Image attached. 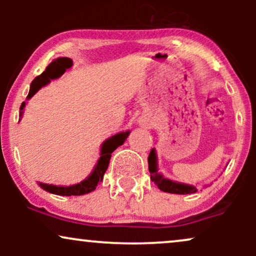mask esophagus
<instances>
[{
	"label": "esophagus",
	"instance_id": "1",
	"mask_svg": "<svg viewBox=\"0 0 256 256\" xmlns=\"http://www.w3.org/2000/svg\"><path fill=\"white\" fill-rule=\"evenodd\" d=\"M138 124H140V126H150V122H149L148 118H146V116H140V119H138Z\"/></svg>",
	"mask_w": 256,
	"mask_h": 256
}]
</instances>
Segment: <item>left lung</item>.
Masks as SVG:
<instances>
[{
	"label": "left lung",
	"mask_w": 256,
	"mask_h": 256,
	"mask_svg": "<svg viewBox=\"0 0 256 256\" xmlns=\"http://www.w3.org/2000/svg\"><path fill=\"white\" fill-rule=\"evenodd\" d=\"M148 165H149V172H150V179L158 185L160 190L170 194H179V195H185V194H194L198 192L194 185L179 183V182L171 180V179L165 178L160 172H158V155L155 148L150 150V154L148 156Z\"/></svg>",
	"instance_id": "obj_1"
}]
</instances>
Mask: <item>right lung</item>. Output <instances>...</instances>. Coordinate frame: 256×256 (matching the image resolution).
<instances>
[{"label": "right lung", "instance_id": "right-lung-1", "mask_svg": "<svg viewBox=\"0 0 256 256\" xmlns=\"http://www.w3.org/2000/svg\"><path fill=\"white\" fill-rule=\"evenodd\" d=\"M72 64L73 61L70 58H55V60H52V62L48 64L46 71L34 79V82H32L30 85V91H28V95L26 100H30L40 88L46 86V84L50 83V80H52V79L60 78L67 70L71 68ZM25 106L26 102H22L19 113L20 119L22 118V114H24ZM128 134H130V131L128 130L119 132V134H116L114 136L107 138V140L102 143L98 164L94 167L92 172H91L84 180H82L80 183L70 185V186L46 183H38V185H40L43 190H46V192L60 196H79L94 192V190L96 189V186H98V184L104 179V172L107 171L108 165H110L112 152L116 150L119 146L124 144V142L126 140V138L128 137Z\"/></svg>", "mask_w": 256, "mask_h": 256}]
</instances>
